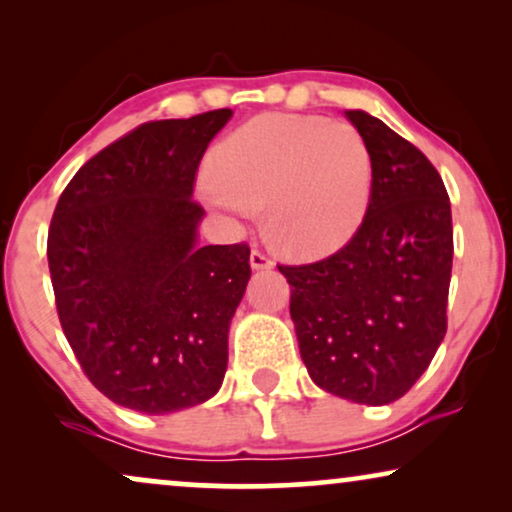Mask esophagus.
Listing matches in <instances>:
<instances>
[{
    "mask_svg": "<svg viewBox=\"0 0 512 512\" xmlns=\"http://www.w3.org/2000/svg\"><path fill=\"white\" fill-rule=\"evenodd\" d=\"M249 263H251V268H254V270H268V268H272V265H275V261H272V258L261 249H251Z\"/></svg>",
    "mask_w": 512,
    "mask_h": 512,
    "instance_id": "1",
    "label": "esophagus"
}]
</instances>
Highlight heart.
I'll return each mask as SVG.
<instances>
[{"label": "heart", "instance_id": "1", "mask_svg": "<svg viewBox=\"0 0 512 512\" xmlns=\"http://www.w3.org/2000/svg\"><path fill=\"white\" fill-rule=\"evenodd\" d=\"M202 200L249 221L265 205L272 240L296 258L333 254L361 226L373 188V156L352 123L265 114L212 153Z\"/></svg>", "mask_w": 512, "mask_h": 512}]
</instances>
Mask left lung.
I'll return each mask as SVG.
<instances>
[{
  "label": "left lung",
  "instance_id": "obj_1",
  "mask_svg": "<svg viewBox=\"0 0 512 512\" xmlns=\"http://www.w3.org/2000/svg\"><path fill=\"white\" fill-rule=\"evenodd\" d=\"M347 118L373 156L363 223L340 251L279 265L312 382L363 405H387L415 384L445 338L452 209L436 167L380 118Z\"/></svg>",
  "mask_w": 512,
  "mask_h": 512
}]
</instances>
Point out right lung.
Returning <instances> with one entry per match:
<instances>
[{"label": "right lung", "mask_w": 512, "mask_h": 512, "mask_svg": "<svg viewBox=\"0 0 512 512\" xmlns=\"http://www.w3.org/2000/svg\"><path fill=\"white\" fill-rule=\"evenodd\" d=\"M233 111L151 121L88 160L62 191L48 268L65 338L123 408L167 415L221 389L249 247L198 244L195 172Z\"/></svg>", "instance_id": "obj_1"}]
</instances>
